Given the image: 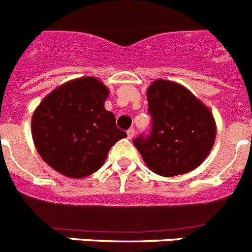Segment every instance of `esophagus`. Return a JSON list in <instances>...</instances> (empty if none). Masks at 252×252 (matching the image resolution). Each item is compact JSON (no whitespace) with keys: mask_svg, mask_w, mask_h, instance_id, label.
I'll return each instance as SVG.
<instances>
[{"mask_svg":"<svg viewBox=\"0 0 252 252\" xmlns=\"http://www.w3.org/2000/svg\"><path fill=\"white\" fill-rule=\"evenodd\" d=\"M126 136H128V138H129V140H132V138L134 137V129H133V128L128 129V132H126Z\"/></svg>","mask_w":252,"mask_h":252,"instance_id":"1","label":"esophagus"}]
</instances>
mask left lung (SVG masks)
Wrapping results in <instances>:
<instances>
[{"instance_id":"1","label":"left lung","mask_w":252,"mask_h":252,"mask_svg":"<svg viewBox=\"0 0 252 252\" xmlns=\"http://www.w3.org/2000/svg\"><path fill=\"white\" fill-rule=\"evenodd\" d=\"M152 132L133 141L146 166L161 176L195 170L211 153L217 133L211 110L183 85L153 81L146 90Z\"/></svg>"}]
</instances>
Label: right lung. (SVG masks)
I'll list each match as a JSON object with an SVG mask.
<instances>
[{
    "instance_id": "obj_1",
    "label": "right lung",
    "mask_w": 252,
    "mask_h": 252,
    "mask_svg": "<svg viewBox=\"0 0 252 252\" xmlns=\"http://www.w3.org/2000/svg\"><path fill=\"white\" fill-rule=\"evenodd\" d=\"M110 90L95 77L68 81L51 91L33 111L32 140L48 166L81 179L98 171L108 152L126 137L104 108Z\"/></svg>"
}]
</instances>
